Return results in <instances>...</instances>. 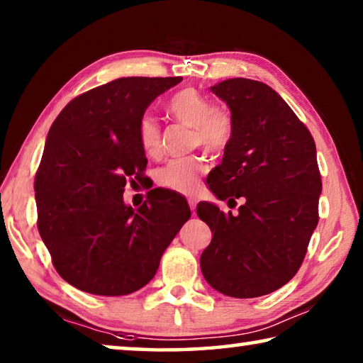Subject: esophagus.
Returning <instances> with one entry per match:
<instances>
[{"instance_id": "obj_1", "label": "esophagus", "mask_w": 363, "mask_h": 363, "mask_svg": "<svg viewBox=\"0 0 363 363\" xmlns=\"http://www.w3.org/2000/svg\"><path fill=\"white\" fill-rule=\"evenodd\" d=\"M187 201H189V206H190V210H192V213L195 214V208H196V200H195V199H189Z\"/></svg>"}]
</instances>
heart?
I'll list each match as a JSON object with an SVG mask.
<instances>
[{
    "instance_id": "b5f03b06",
    "label": "heart",
    "mask_w": 363,
    "mask_h": 363,
    "mask_svg": "<svg viewBox=\"0 0 363 363\" xmlns=\"http://www.w3.org/2000/svg\"><path fill=\"white\" fill-rule=\"evenodd\" d=\"M171 118L194 128L192 144L210 153H223L233 139V121L227 110L213 106L211 101L194 88L176 93L167 104ZM138 139L145 155L155 157L162 149L160 126L152 115H144L138 125ZM203 158L189 157L171 160L158 171L157 181L162 187L177 194L192 195L200 189L205 174Z\"/></svg>"
}]
</instances>
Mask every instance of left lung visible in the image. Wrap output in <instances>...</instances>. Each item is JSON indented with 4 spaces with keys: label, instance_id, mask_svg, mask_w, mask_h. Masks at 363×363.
Masks as SVG:
<instances>
[{
    "label": "left lung",
    "instance_id": "obj_1",
    "mask_svg": "<svg viewBox=\"0 0 363 363\" xmlns=\"http://www.w3.org/2000/svg\"><path fill=\"white\" fill-rule=\"evenodd\" d=\"M211 91L230 108L233 139L208 186L219 200L245 203L235 216L206 201L196 206L213 233L200 267L225 296H264L296 275L317 227L322 179L315 143L267 84L230 78Z\"/></svg>",
    "mask_w": 363,
    "mask_h": 363
}]
</instances>
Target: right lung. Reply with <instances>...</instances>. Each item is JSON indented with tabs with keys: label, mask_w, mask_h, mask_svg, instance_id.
<instances>
[{
	"label": "right lung",
	"mask_w": 363,
	"mask_h": 363,
	"mask_svg": "<svg viewBox=\"0 0 363 363\" xmlns=\"http://www.w3.org/2000/svg\"><path fill=\"white\" fill-rule=\"evenodd\" d=\"M181 79L128 77L97 86L67 104L48 133L35 176L36 225L57 274L78 290L138 291L190 218L187 201L169 190H150L138 210L123 203L126 182L140 181L147 167L139 120Z\"/></svg>",
	"instance_id": "right-lung-1"
}]
</instances>
